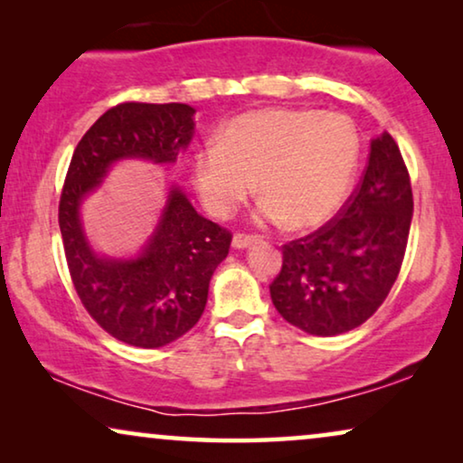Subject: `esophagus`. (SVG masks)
<instances>
[{"mask_svg":"<svg viewBox=\"0 0 463 463\" xmlns=\"http://www.w3.org/2000/svg\"><path fill=\"white\" fill-rule=\"evenodd\" d=\"M257 236H249V233H236V236H233V240H232V246L233 249H249V246L252 244V242H257Z\"/></svg>","mask_w":463,"mask_h":463,"instance_id":"34e87169","label":"esophagus"}]
</instances>
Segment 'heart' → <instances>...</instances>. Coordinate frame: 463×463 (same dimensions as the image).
Returning <instances> with one entry per match:
<instances>
[{
	"mask_svg": "<svg viewBox=\"0 0 463 463\" xmlns=\"http://www.w3.org/2000/svg\"><path fill=\"white\" fill-rule=\"evenodd\" d=\"M360 141L344 116L316 109H261L233 118L217 145L194 157V183L214 217H230L257 189L261 217L293 230L325 225L356 175Z\"/></svg>",
	"mask_w": 463,
	"mask_h": 463,
	"instance_id": "heart-1",
	"label": "heart"
}]
</instances>
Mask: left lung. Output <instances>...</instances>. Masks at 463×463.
<instances>
[{"label":"left lung","instance_id":"8db88e82","mask_svg":"<svg viewBox=\"0 0 463 463\" xmlns=\"http://www.w3.org/2000/svg\"><path fill=\"white\" fill-rule=\"evenodd\" d=\"M413 219L407 164L388 132L373 138L358 187L337 217L282 246L271 301L290 325L318 337L371 318L394 287Z\"/></svg>","mask_w":463,"mask_h":463}]
</instances>
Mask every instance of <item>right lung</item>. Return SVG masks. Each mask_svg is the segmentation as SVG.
Returning <instances> with one entry per match:
<instances>
[{
    "label": "right lung",
    "mask_w": 463,
    "mask_h": 463,
    "mask_svg": "<svg viewBox=\"0 0 463 463\" xmlns=\"http://www.w3.org/2000/svg\"><path fill=\"white\" fill-rule=\"evenodd\" d=\"M194 113L183 103L111 107L81 137L62 185L59 225L75 293L103 331L135 347L166 345L200 320L211 278L230 252L232 233L195 213L187 195L173 187L141 255L107 259L88 244L80 206L113 162H176L194 137Z\"/></svg>",
    "instance_id": "1"
}]
</instances>
